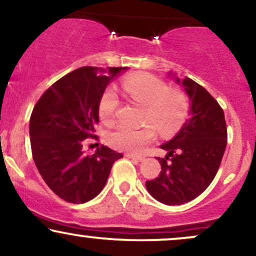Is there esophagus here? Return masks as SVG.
Returning a JSON list of instances; mask_svg holds the SVG:
<instances>
[{
    "instance_id": "1",
    "label": "esophagus",
    "mask_w": 256,
    "mask_h": 256,
    "mask_svg": "<svg viewBox=\"0 0 256 256\" xmlns=\"http://www.w3.org/2000/svg\"><path fill=\"white\" fill-rule=\"evenodd\" d=\"M125 156L128 158H134V160H136V161H142V160H143V156H138V155L130 154V152H128V154H125Z\"/></svg>"
}]
</instances>
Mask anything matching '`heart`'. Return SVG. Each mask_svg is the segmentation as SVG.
<instances>
[{
  "label": "heart",
  "mask_w": 256,
  "mask_h": 256,
  "mask_svg": "<svg viewBox=\"0 0 256 256\" xmlns=\"http://www.w3.org/2000/svg\"><path fill=\"white\" fill-rule=\"evenodd\" d=\"M122 90L131 101L144 106L142 120L144 126H118L108 134V143L113 148L131 154H140L155 138L158 128L170 134L183 126L189 116L190 100L180 89H168V85L154 76L134 74L126 78ZM119 107V98L114 89H107L98 101V116L106 125L113 124Z\"/></svg>",
  "instance_id": "heart-1"
}]
</instances>
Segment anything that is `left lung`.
Here are the masks:
<instances>
[{"label": "left lung", "instance_id": "left-lung-1", "mask_svg": "<svg viewBox=\"0 0 256 256\" xmlns=\"http://www.w3.org/2000/svg\"><path fill=\"white\" fill-rule=\"evenodd\" d=\"M182 83L192 102V118L170 142L167 152L158 158L160 174L146 182V190L165 204H183L201 195L212 183L224 156L228 130L224 110L204 86L185 78Z\"/></svg>", "mask_w": 256, "mask_h": 256}]
</instances>
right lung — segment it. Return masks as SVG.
Segmentation results:
<instances>
[{"mask_svg":"<svg viewBox=\"0 0 256 256\" xmlns=\"http://www.w3.org/2000/svg\"><path fill=\"white\" fill-rule=\"evenodd\" d=\"M126 67L85 66L40 96L30 118L31 150L43 180L60 198L84 204L101 192L112 166L122 154L101 146L83 154V140L95 138L98 101L110 79Z\"/></svg>","mask_w":256,"mask_h":256,"instance_id":"add662e5","label":"right lung"}]
</instances>
